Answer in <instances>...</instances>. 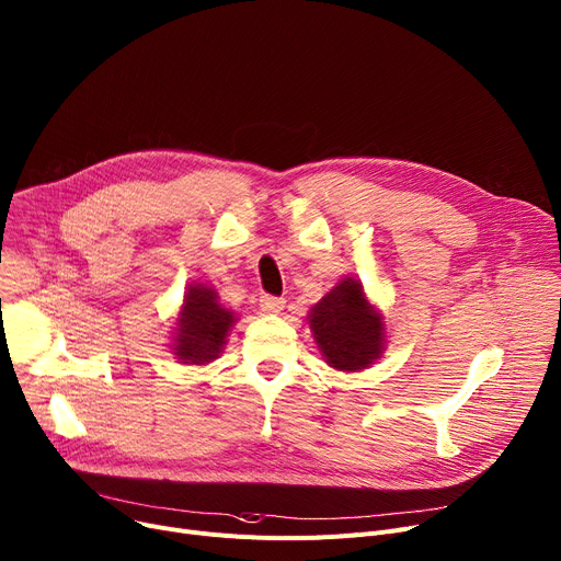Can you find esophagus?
Listing matches in <instances>:
<instances>
[{
  "label": "esophagus",
  "instance_id": "esophagus-1",
  "mask_svg": "<svg viewBox=\"0 0 561 561\" xmlns=\"http://www.w3.org/2000/svg\"><path fill=\"white\" fill-rule=\"evenodd\" d=\"M284 297H275V295H261V300H259V307H261V311H266V313H279L282 309H284Z\"/></svg>",
  "mask_w": 561,
  "mask_h": 561
}]
</instances>
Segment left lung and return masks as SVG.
Returning a JSON list of instances; mask_svg holds the SVG:
<instances>
[{"mask_svg":"<svg viewBox=\"0 0 561 561\" xmlns=\"http://www.w3.org/2000/svg\"><path fill=\"white\" fill-rule=\"evenodd\" d=\"M311 329L327 363L356 371L379 358L383 347L381 316L365 300L356 279H345L311 309Z\"/></svg>","mask_w":561,"mask_h":561,"instance_id":"8db88e82","label":"left lung"}]
</instances>
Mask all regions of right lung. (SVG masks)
Instances as JSON below:
<instances>
[{"label":"right lung","instance_id":"obj_1","mask_svg":"<svg viewBox=\"0 0 561 561\" xmlns=\"http://www.w3.org/2000/svg\"><path fill=\"white\" fill-rule=\"evenodd\" d=\"M234 322L232 311L222 309L216 293L205 284H192L184 295V307L178 318L175 356L182 363H209L226 345V335Z\"/></svg>","mask_w":561,"mask_h":561}]
</instances>
